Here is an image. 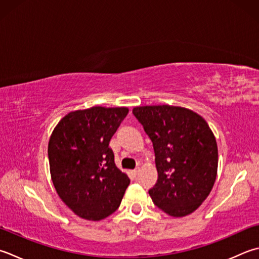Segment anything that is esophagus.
<instances>
[{"label":"esophagus","instance_id":"34e87169","mask_svg":"<svg viewBox=\"0 0 259 259\" xmlns=\"http://www.w3.org/2000/svg\"><path fill=\"white\" fill-rule=\"evenodd\" d=\"M138 173H139V167H138V168H136V169L133 170V175L137 176V175H138Z\"/></svg>","mask_w":259,"mask_h":259}]
</instances>
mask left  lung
I'll return each instance as SVG.
<instances>
[{"instance_id": "obj_1", "label": "left lung", "mask_w": 259, "mask_h": 259, "mask_svg": "<svg viewBox=\"0 0 259 259\" xmlns=\"http://www.w3.org/2000/svg\"><path fill=\"white\" fill-rule=\"evenodd\" d=\"M133 113L153 141L158 171L149 190L154 204L170 217L191 214L217 179L218 146L209 124L182 106H136Z\"/></svg>"}]
</instances>
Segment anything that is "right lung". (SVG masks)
<instances>
[{
  "instance_id": "add662e5",
  "label": "right lung",
  "mask_w": 259,
  "mask_h": 259,
  "mask_svg": "<svg viewBox=\"0 0 259 259\" xmlns=\"http://www.w3.org/2000/svg\"><path fill=\"white\" fill-rule=\"evenodd\" d=\"M128 112L124 106L72 111L50 136L48 158L56 192L82 219L100 221L112 214L130 184L109 147Z\"/></svg>"
}]
</instances>
